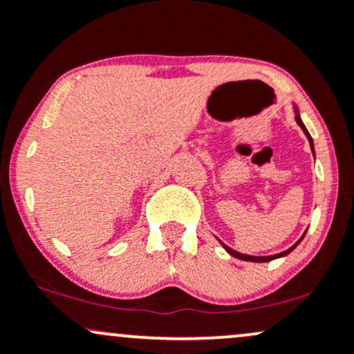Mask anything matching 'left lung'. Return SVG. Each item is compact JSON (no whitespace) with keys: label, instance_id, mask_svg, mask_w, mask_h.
I'll use <instances>...</instances> for the list:
<instances>
[{"label":"left lung","instance_id":"obj_1","mask_svg":"<svg viewBox=\"0 0 354 354\" xmlns=\"http://www.w3.org/2000/svg\"><path fill=\"white\" fill-rule=\"evenodd\" d=\"M296 123H298L299 126H301V129L304 131V135H306V138H308V141H310V145H311V151H313V140H311V136H310V133H308V129L304 128V124H303V121L299 120V116H296ZM299 241H301V239H299ZM298 241V243H299ZM298 243H296L295 246H291L290 250H286V251H283V253H278V254H273V256H248V254H243V253H238V251H234V250H231L230 246H226V245H223L225 246V250L228 251V253L231 254V256H234V258H239V259H245V261H256V263H265V261H271V259H274V258H279V256H284V254H288L290 253V251H293L296 246H298Z\"/></svg>","mask_w":354,"mask_h":354}]
</instances>
